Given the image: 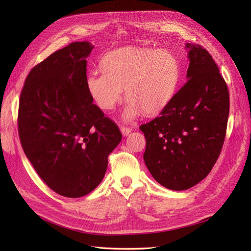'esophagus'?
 <instances>
[{
  "label": "esophagus",
  "instance_id": "esophagus-1",
  "mask_svg": "<svg viewBox=\"0 0 251 251\" xmlns=\"http://www.w3.org/2000/svg\"><path fill=\"white\" fill-rule=\"evenodd\" d=\"M120 131H121V133H123V135L126 136V135H128V134L131 133L132 128L128 127V126H120Z\"/></svg>",
  "mask_w": 251,
  "mask_h": 251
}]
</instances>
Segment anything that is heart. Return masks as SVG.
<instances>
[{"instance_id": "heart-1", "label": "heart", "mask_w": 251, "mask_h": 251, "mask_svg": "<svg viewBox=\"0 0 251 251\" xmlns=\"http://www.w3.org/2000/svg\"><path fill=\"white\" fill-rule=\"evenodd\" d=\"M102 72H91L87 90L98 108L114 109L126 90V117L140 112L153 115L168 105L180 81L178 59L165 50L128 47L114 50L101 59Z\"/></svg>"}]
</instances>
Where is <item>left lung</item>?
I'll return each instance as SVG.
<instances>
[{
  "instance_id": "obj_1",
  "label": "left lung",
  "mask_w": 251,
  "mask_h": 251,
  "mask_svg": "<svg viewBox=\"0 0 251 251\" xmlns=\"http://www.w3.org/2000/svg\"><path fill=\"white\" fill-rule=\"evenodd\" d=\"M189 49L187 81L160 116L140 126L147 139L144 162L166 188L184 191L214 168L224 143L229 92L212 56L200 45Z\"/></svg>"
}]
</instances>
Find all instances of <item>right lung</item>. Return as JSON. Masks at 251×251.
I'll return each instance as SVG.
<instances>
[{
    "label": "right lung",
    "instance_id": "1",
    "mask_svg": "<svg viewBox=\"0 0 251 251\" xmlns=\"http://www.w3.org/2000/svg\"><path fill=\"white\" fill-rule=\"evenodd\" d=\"M93 46L74 42L34 66L22 89L18 130L24 153L52 191L79 198L104 177L123 135L93 103L87 57Z\"/></svg>",
    "mask_w": 251,
    "mask_h": 251
}]
</instances>
